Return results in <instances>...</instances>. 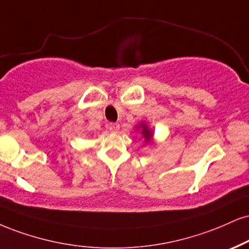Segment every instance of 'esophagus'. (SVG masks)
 Returning a JSON list of instances; mask_svg holds the SVG:
<instances>
[{
  "label": "esophagus",
  "mask_w": 249,
  "mask_h": 249,
  "mask_svg": "<svg viewBox=\"0 0 249 249\" xmlns=\"http://www.w3.org/2000/svg\"><path fill=\"white\" fill-rule=\"evenodd\" d=\"M107 128H109L110 132H118L119 124H117V123H110V124L107 125Z\"/></svg>",
  "instance_id": "1"
}]
</instances>
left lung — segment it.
I'll return each mask as SVG.
<instances>
[{"label": "left lung", "instance_id": "obj_1", "mask_svg": "<svg viewBox=\"0 0 249 249\" xmlns=\"http://www.w3.org/2000/svg\"><path fill=\"white\" fill-rule=\"evenodd\" d=\"M137 130H140V132H142V137L145 138L146 142H152V138H153V132H152V130L147 126V124H145V123H140L139 126L137 127Z\"/></svg>", "mask_w": 249, "mask_h": 249}]
</instances>
